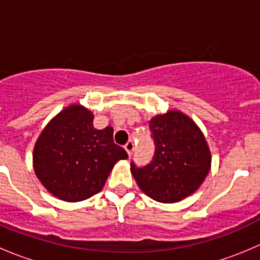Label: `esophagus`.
Listing matches in <instances>:
<instances>
[{
	"instance_id": "34e87169",
	"label": "esophagus",
	"mask_w": 260,
	"mask_h": 260,
	"mask_svg": "<svg viewBox=\"0 0 260 260\" xmlns=\"http://www.w3.org/2000/svg\"><path fill=\"white\" fill-rule=\"evenodd\" d=\"M124 149H125V152L128 153V156H131V154H132V152H133V142H132V141H128V142L125 143Z\"/></svg>"
}]
</instances>
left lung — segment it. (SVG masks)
<instances>
[{"instance_id": "obj_1", "label": "left lung", "mask_w": 260, "mask_h": 260, "mask_svg": "<svg viewBox=\"0 0 260 260\" xmlns=\"http://www.w3.org/2000/svg\"><path fill=\"white\" fill-rule=\"evenodd\" d=\"M154 146L151 164L131 172L148 198L164 204L179 203L192 195L208 176L211 152L205 136L188 115L177 109L149 120Z\"/></svg>"}]
</instances>
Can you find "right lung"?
<instances>
[{
  "instance_id": "add662e5",
  "label": "right lung",
  "mask_w": 260,
  "mask_h": 260,
  "mask_svg": "<svg viewBox=\"0 0 260 260\" xmlns=\"http://www.w3.org/2000/svg\"><path fill=\"white\" fill-rule=\"evenodd\" d=\"M94 114L79 103L57 113L34 147L36 177L55 198L77 203L103 188L114 165L128 158L113 141V128L96 129Z\"/></svg>"
}]
</instances>
